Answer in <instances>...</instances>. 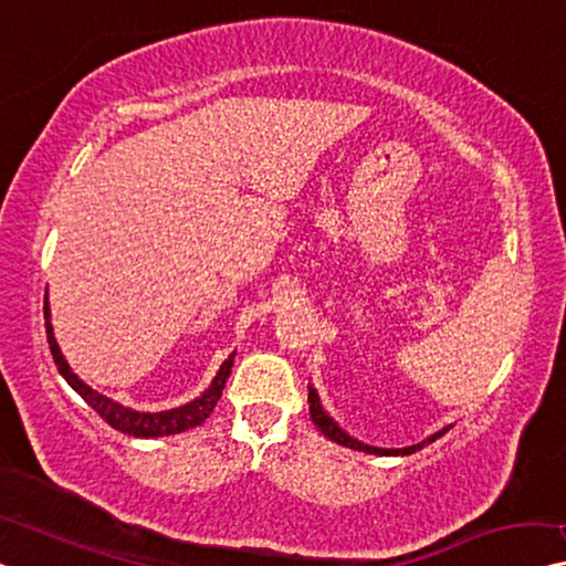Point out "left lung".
<instances>
[{"instance_id":"1","label":"left lung","mask_w":566,"mask_h":566,"mask_svg":"<svg viewBox=\"0 0 566 566\" xmlns=\"http://www.w3.org/2000/svg\"><path fill=\"white\" fill-rule=\"evenodd\" d=\"M307 401H310V417H312V421H315V427L327 437V440H333V442L343 444V447H350V450H360V452H370V454H384V458H386V454H411V452H417V450H421V447L429 444V442H434L437 437H442L447 429H450V427H444V429H440V432H434L432 437H427V440L419 442V444L401 447V450H386V447H370V444L353 440L350 434H345L343 429L337 427L331 417H327V411L323 409V403H319V396H317L315 389H312V386H310Z\"/></svg>"}]
</instances>
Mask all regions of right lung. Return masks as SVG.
Wrapping results in <instances>:
<instances>
[{
	"label": "right lung",
	"instance_id": "right-lung-1",
	"mask_svg": "<svg viewBox=\"0 0 566 566\" xmlns=\"http://www.w3.org/2000/svg\"><path fill=\"white\" fill-rule=\"evenodd\" d=\"M45 333H48V345H50V353H53L55 366H57V370H61V376L65 378V381L71 384V389L78 391L81 399L86 401L101 419H106L114 429H119V432L132 434V437H147V440L149 437L180 434V432H185V429L202 424V421L210 417V411L216 409L218 399H221L226 381H229L231 366H233V356H235V353H231V356L223 360V366L218 368L213 384H210L208 389L198 396V399L185 403V407H175L167 411H134L129 407H124V403L108 399V396L91 389V386L83 384L81 378L73 374L71 366L65 364L63 353H61V348H57V340L53 335V325H50L48 292H45Z\"/></svg>",
	"mask_w": 566,
	"mask_h": 566
}]
</instances>
